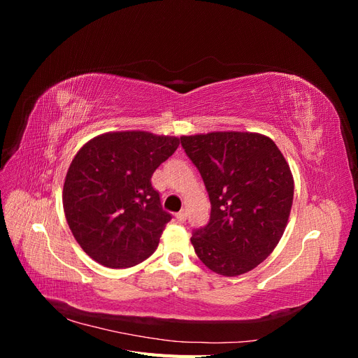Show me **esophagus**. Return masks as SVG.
I'll return each mask as SVG.
<instances>
[{"label":"esophagus","instance_id":"34e87169","mask_svg":"<svg viewBox=\"0 0 358 358\" xmlns=\"http://www.w3.org/2000/svg\"><path fill=\"white\" fill-rule=\"evenodd\" d=\"M176 220L179 221V222H183L187 220V212L185 210H180L179 213H176Z\"/></svg>","mask_w":358,"mask_h":358}]
</instances>
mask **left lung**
Here are the masks:
<instances>
[{"instance_id":"1","label":"left lung","mask_w":358,"mask_h":358,"mask_svg":"<svg viewBox=\"0 0 358 358\" xmlns=\"http://www.w3.org/2000/svg\"><path fill=\"white\" fill-rule=\"evenodd\" d=\"M200 171L212 204L210 220L191 243L203 264L239 276L273 252L288 224L294 179L270 137L212 131L180 137Z\"/></svg>"}]
</instances>
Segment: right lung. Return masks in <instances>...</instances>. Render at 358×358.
<instances>
[{"label": "right lung", "mask_w": 358, "mask_h": 358, "mask_svg": "<svg viewBox=\"0 0 358 358\" xmlns=\"http://www.w3.org/2000/svg\"><path fill=\"white\" fill-rule=\"evenodd\" d=\"M179 137L110 131L91 138L73 158L62 189L66 220L94 262L127 268L155 252L171 215L150 178L175 154Z\"/></svg>", "instance_id": "add662e5"}]
</instances>
